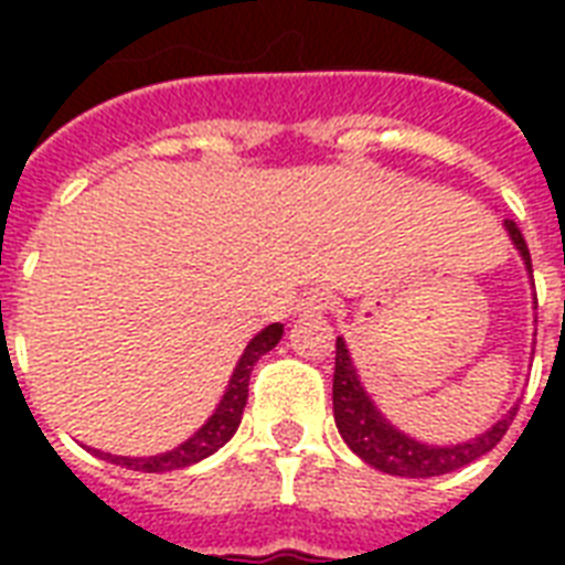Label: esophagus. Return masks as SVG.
I'll use <instances>...</instances> for the list:
<instances>
[{
    "instance_id": "1",
    "label": "esophagus",
    "mask_w": 565,
    "mask_h": 565,
    "mask_svg": "<svg viewBox=\"0 0 565 565\" xmlns=\"http://www.w3.org/2000/svg\"><path fill=\"white\" fill-rule=\"evenodd\" d=\"M334 308V296L326 290V287H313V290L301 292L299 305H296V313L299 317H322L328 310Z\"/></svg>"
}]
</instances>
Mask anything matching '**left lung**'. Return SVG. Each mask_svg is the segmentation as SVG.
Returning a JSON list of instances; mask_svg holds the SVG:
<instances>
[{
	"mask_svg": "<svg viewBox=\"0 0 565 565\" xmlns=\"http://www.w3.org/2000/svg\"><path fill=\"white\" fill-rule=\"evenodd\" d=\"M510 243L522 257L527 269V278L534 284V269H531V252L525 246L522 231L516 222L504 220ZM536 305V292H534ZM337 366H334V422L345 446L352 448L354 455L361 457L363 463L386 475H398V478H437L448 475L455 469H463L472 460L483 457L487 451L499 446V439L508 434V425L516 416V404L510 407L499 422H492L490 428L481 430L478 437H469L466 443H451V446H434V443H422V439L404 434L395 428L393 422L386 419L381 407L375 404L366 386H363L358 366L352 361V352L345 345L343 337H337Z\"/></svg>",
	"mask_w": 565,
	"mask_h": 565,
	"instance_id": "obj_1",
	"label": "left lung"
}]
</instances>
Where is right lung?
<instances>
[{
    "label": "right lung",
    "mask_w": 565,
    "mask_h": 565,
    "mask_svg": "<svg viewBox=\"0 0 565 565\" xmlns=\"http://www.w3.org/2000/svg\"><path fill=\"white\" fill-rule=\"evenodd\" d=\"M284 326L281 322H273L266 326L264 331H257L248 345L239 354L237 366L231 372L228 386L222 393L216 411L204 419V425L199 430H193L184 443H179L170 451H161V455H149V457H122V455H110V451H96V448H87L102 460L108 463L126 466V469H135V472H175V469H188V466L199 463L204 457H211L213 451H220L225 443H228L239 428V419H243V407L248 402V375H252V366H255L266 352H273L275 345L281 343Z\"/></svg>",
    "instance_id": "add662e5"
}]
</instances>
